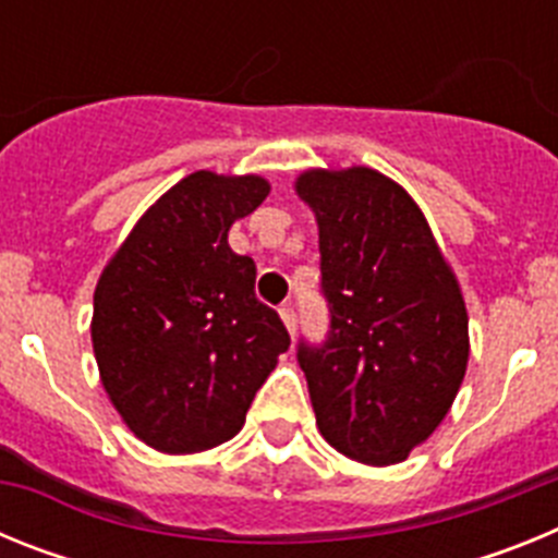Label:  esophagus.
<instances>
[{
    "mask_svg": "<svg viewBox=\"0 0 558 558\" xmlns=\"http://www.w3.org/2000/svg\"><path fill=\"white\" fill-rule=\"evenodd\" d=\"M279 313H282V322H284V327H288V332L290 335H295V329H299V318H295V310H293V304H282V310H279Z\"/></svg>",
    "mask_w": 558,
    "mask_h": 558,
    "instance_id": "esophagus-1",
    "label": "esophagus"
}]
</instances>
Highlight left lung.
Listing matches in <instances>:
<instances>
[{
	"mask_svg": "<svg viewBox=\"0 0 558 558\" xmlns=\"http://www.w3.org/2000/svg\"><path fill=\"white\" fill-rule=\"evenodd\" d=\"M329 332L302 340L315 425L347 458L405 461L450 411L470 360L461 288L416 201L368 167L307 170Z\"/></svg>",
	"mask_w": 558,
	"mask_h": 558,
	"instance_id": "left-lung-1",
	"label": "left lung"
}]
</instances>
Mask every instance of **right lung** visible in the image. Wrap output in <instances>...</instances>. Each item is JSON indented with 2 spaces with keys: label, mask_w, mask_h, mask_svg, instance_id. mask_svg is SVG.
Wrapping results in <instances>:
<instances>
[{
  "label": "right lung",
  "mask_w": 558,
  "mask_h": 558,
  "mask_svg": "<svg viewBox=\"0 0 558 558\" xmlns=\"http://www.w3.org/2000/svg\"><path fill=\"white\" fill-rule=\"evenodd\" d=\"M259 175L198 170L133 226L95 290L92 343L102 388L133 436L170 456L240 433L254 393L288 352L256 265L229 229L268 198Z\"/></svg>",
  "instance_id": "1"
}]
</instances>
